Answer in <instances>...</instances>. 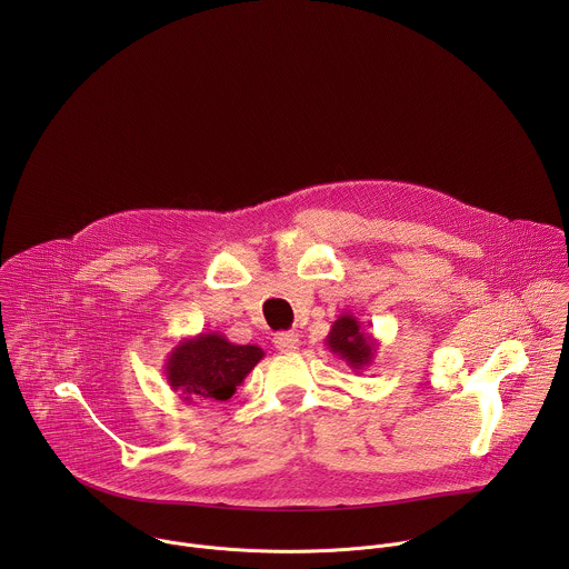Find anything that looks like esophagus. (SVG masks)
Here are the masks:
<instances>
[{"instance_id":"obj_1","label":"esophagus","mask_w":569,"mask_h":569,"mask_svg":"<svg viewBox=\"0 0 569 569\" xmlns=\"http://www.w3.org/2000/svg\"><path fill=\"white\" fill-rule=\"evenodd\" d=\"M273 346H276L278 350H282V352H291V350H298V348H300V337H298V332H293V330L276 332Z\"/></svg>"}]
</instances>
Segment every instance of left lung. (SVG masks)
<instances>
[{
    "label": "left lung",
    "mask_w": 569,
    "mask_h": 569,
    "mask_svg": "<svg viewBox=\"0 0 569 569\" xmlns=\"http://www.w3.org/2000/svg\"><path fill=\"white\" fill-rule=\"evenodd\" d=\"M326 346L332 355L341 357L346 366H350L355 372H361L375 361L379 341L372 332H366L361 328V322L355 316L341 313L330 326Z\"/></svg>",
    "instance_id": "left-lung-1"
}]
</instances>
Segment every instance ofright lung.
Segmentation results:
<instances>
[{"mask_svg": "<svg viewBox=\"0 0 569 569\" xmlns=\"http://www.w3.org/2000/svg\"><path fill=\"white\" fill-rule=\"evenodd\" d=\"M264 357L258 346H239L221 332L181 339L168 355L163 375L183 403L228 401Z\"/></svg>", "mask_w": 569, "mask_h": 569, "instance_id": "obj_1", "label": "right lung"}]
</instances>
